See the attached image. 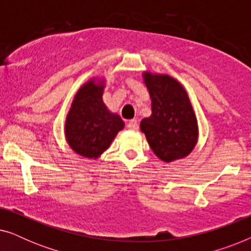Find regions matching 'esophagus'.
Listing matches in <instances>:
<instances>
[{
  "mask_svg": "<svg viewBox=\"0 0 251 251\" xmlns=\"http://www.w3.org/2000/svg\"><path fill=\"white\" fill-rule=\"evenodd\" d=\"M126 126H128L129 130H137L138 129V121L137 120H130V121L128 122V125H126Z\"/></svg>",
  "mask_w": 251,
  "mask_h": 251,
  "instance_id": "34e87169",
  "label": "esophagus"
}]
</instances>
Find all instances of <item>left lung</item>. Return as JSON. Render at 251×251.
<instances>
[{
	"label": "left lung",
	"instance_id": "left-lung-1",
	"mask_svg": "<svg viewBox=\"0 0 251 251\" xmlns=\"http://www.w3.org/2000/svg\"><path fill=\"white\" fill-rule=\"evenodd\" d=\"M152 100V114L140 122L154 154L163 162L184 159L199 138L195 113L183 85L167 74L143 73Z\"/></svg>",
	"mask_w": 251,
	"mask_h": 251
}]
</instances>
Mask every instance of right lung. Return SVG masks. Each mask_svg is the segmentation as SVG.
<instances>
[{"instance_id": "1", "label": "right lung", "mask_w": 251, "mask_h": 251, "mask_svg": "<svg viewBox=\"0 0 251 251\" xmlns=\"http://www.w3.org/2000/svg\"><path fill=\"white\" fill-rule=\"evenodd\" d=\"M104 78L92 77L74 96L65 122V137L72 150L88 159H98L111 146L125 122L102 100Z\"/></svg>"}]
</instances>
